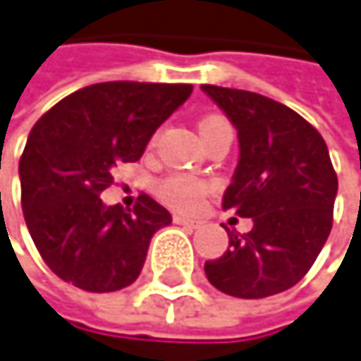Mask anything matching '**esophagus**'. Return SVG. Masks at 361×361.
I'll list each match as a JSON object with an SVG mask.
<instances>
[{"instance_id": "obj_1", "label": "esophagus", "mask_w": 361, "mask_h": 361, "mask_svg": "<svg viewBox=\"0 0 361 361\" xmlns=\"http://www.w3.org/2000/svg\"><path fill=\"white\" fill-rule=\"evenodd\" d=\"M173 222H175V224H182V226H188V228H197V226H201V222H199V220H195V218H186V216H179V214H175V216H173Z\"/></svg>"}]
</instances>
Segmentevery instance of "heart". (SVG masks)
I'll list each match as a JSON object with an SVG mask.
<instances>
[{
	"label": "heart",
	"instance_id": "obj_1",
	"mask_svg": "<svg viewBox=\"0 0 361 361\" xmlns=\"http://www.w3.org/2000/svg\"><path fill=\"white\" fill-rule=\"evenodd\" d=\"M220 119L222 117H207L201 121V126ZM207 192H209V184L205 179H199L190 173H173L158 184L160 199L177 212H195Z\"/></svg>",
	"mask_w": 361,
	"mask_h": 361
}]
</instances>
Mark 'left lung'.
<instances>
[{
	"instance_id": "obj_1",
	"label": "left lung",
	"mask_w": 361,
	"mask_h": 361,
	"mask_svg": "<svg viewBox=\"0 0 361 361\" xmlns=\"http://www.w3.org/2000/svg\"><path fill=\"white\" fill-rule=\"evenodd\" d=\"M238 128L240 162L222 207L252 220L228 231V250L205 263L212 285L233 298L287 291L306 276L331 231L338 177L317 128L255 92L201 85Z\"/></svg>"
}]
</instances>
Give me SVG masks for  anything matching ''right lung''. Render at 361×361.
<instances>
[{
	"instance_id": "1",
	"label": "right lung",
	"mask_w": 361,
	"mask_h": 361,
	"mask_svg": "<svg viewBox=\"0 0 361 361\" xmlns=\"http://www.w3.org/2000/svg\"><path fill=\"white\" fill-rule=\"evenodd\" d=\"M190 94L186 83H96L36 121L18 162L20 205L40 257L61 280L109 293L139 278L171 214L147 195L133 209L106 207L100 195L113 184L111 171L137 162Z\"/></svg>"
}]
</instances>
